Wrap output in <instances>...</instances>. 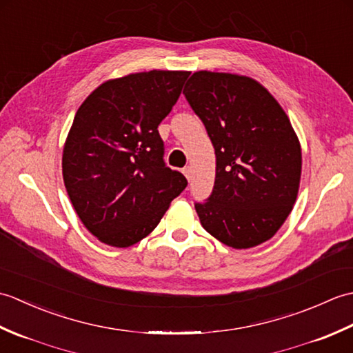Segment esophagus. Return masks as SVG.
Listing matches in <instances>:
<instances>
[{
    "label": "esophagus",
    "mask_w": 353,
    "mask_h": 353,
    "mask_svg": "<svg viewBox=\"0 0 353 353\" xmlns=\"http://www.w3.org/2000/svg\"><path fill=\"white\" fill-rule=\"evenodd\" d=\"M182 172L185 174V177L188 179V182H191V179H192V170H191V167H185L182 170Z\"/></svg>",
    "instance_id": "esophagus-1"
}]
</instances>
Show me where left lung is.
<instances>
[{
    "label": "left lung",
    "mask_w": 353,
    "mask_h": 353,
    "mask_svg": "<svg viewBox=\"0 0 353 353\" xmlns=\"http://www.w3.org/2000/svg\"><path fill=\"white\" fill-rule=\"evenodd\" d=\"M183 94L215 148L212 194L196 203L201 226L234 249L268 241L292 211L302 150L281 104L256 80L194 72Z\"/></svg>",
    "instance_id": "left-lung-1"
}]
</instances>
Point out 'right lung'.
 Instances as JSON below:
<instances>
[{"instance_id": "obj_1", "label": "right lung", "mask_w": 353, "mask_h": 353, "mask_svg": "<svg viewBox=\"0 0 353 353\" xmlns=\"http://www.w3.org/2000/svg\"><path fill=\"white\" fill-rule=\"evenodd\" d=\"M188 76L153 70L108 80L74 117L63 147V182L79 219L101 243L137 244L188 185L165 165L157 130Z\"/></svg>"}]
</instances>
